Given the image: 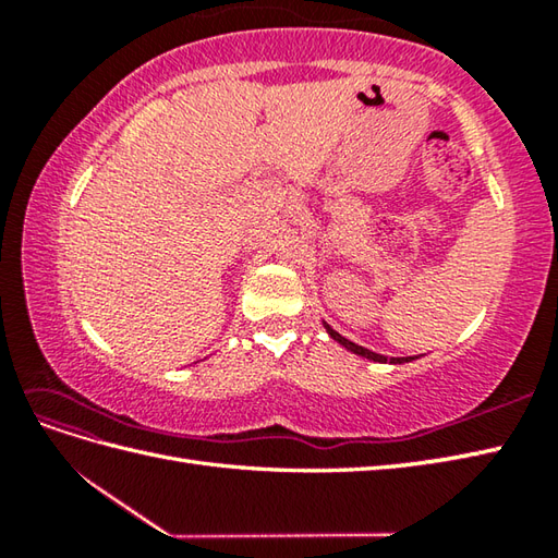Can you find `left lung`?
Masks as SVG:
<instances>
[{
	"label": "left lung",
	"mask_w": 558,
	"mask_h": 558,
	"mask_svg": "<svg viewBox=\"0 0 558 558\" xmlns=\"http://www.w3.org/2000/svg\"><path fill=\"white\" fill-rule=\"evenodd\" d=\"M324 328H326V333L333 338L336 342H340L342 348L345 350H350V352H354V354H360V357H364V360H372V362H390V364H402V362H412L414 357H390V360H386L384 354H376V352H372V350H366V348H362V345H357V342H352V340H348V338H342L338 330H333L330 328L326 322H324Z\"/></svg>",
	"instance_id": "1"
}]
</instances>
